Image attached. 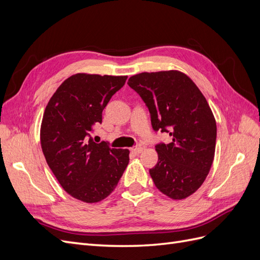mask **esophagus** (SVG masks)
<instances>
[{"label":"esophagus","mask_w":260,"mask_h":260,"mask_svg":"<svg viewBox=\"0 0 260 260\" xmlns=\"http://www.w3.org/2000/svg\"><path fill=\"white\" fill-rule=\"evenodd\" d=\"M132 151V153H135V154H140L141 152L143 151V147H141V146H138V147H136V148H132L131 149Z\"/></svg>","instance_id":"34e87169"}]
</instances>
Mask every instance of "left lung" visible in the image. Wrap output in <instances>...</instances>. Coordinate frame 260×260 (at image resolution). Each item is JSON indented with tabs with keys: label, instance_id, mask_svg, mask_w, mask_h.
Segmentation results:
<instances>
[{
	"label": "left lung",
	"instance_id": "8db88e82",
	"mask_svg": "<svg viewBox=\"0 0 260 260\" xmlns=\"http://www.w3.org/2000/svg\"><path fill=\"white\" fill-rule=\"evenodd\" d=\"M128 84L148 108L154 131L171 137L155 145L158 161L149 175L156 187L174 200L187 198L205 181L215 156L217 125L206 99L177 70L139 74Z\"/></svg>",
	"mask_w": 260,
	"mask_h": 260
}]
</instances>
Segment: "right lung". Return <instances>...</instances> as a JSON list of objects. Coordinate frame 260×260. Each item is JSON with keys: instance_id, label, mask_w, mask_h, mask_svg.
<instances>
[{"instance_id": "1", "label": "right lung", "mask_w": 260, "mask_h": 260, "mask_svg": "<svg viewBox=\"0 0 260 260\" xmlns=\"http://www.w3.org/2000/svg\"><path fill=\"white\" fill-rule=\"evenodd\" d=\"M127 76L77 74L62 82L45 108L41 146L59 184L73 198L98 203L111 194L129 162V151L93 141L102 113Z\"/></svg>"}]
</instances>
